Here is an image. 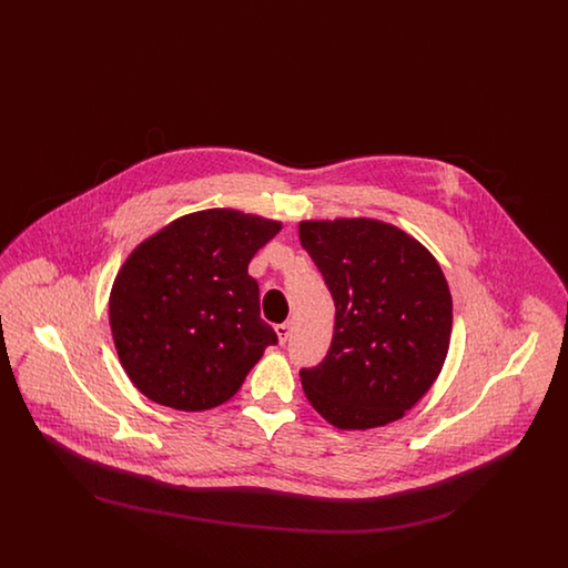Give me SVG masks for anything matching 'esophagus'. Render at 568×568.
Returning <instances> with one entry per match:
<instances>
[{"label": "esophagus", "mask_w": 568, "mask_h": 568, "mask_svg": "<svg viewBox=\"0 0 568 568\" xmlns=\"http://www.w3.org/2000/svg\"><path fill=\"white\" fill-rule=\"evenodd\" d=\"M274 332H276V336H278V343L283 345V343L290 338V334H292V324H278L274 327Z\"/></svg>", "instance_id": "esophagus-1"}]
</instances>
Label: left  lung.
Returning a JSON list of instances; mask_svg holds the SVG:
<instances>
[{
  "instance_id": "obj_1",
  "label": "left lung",
  "mask_w": 568,
  "mask_h": 568,
  "mask_svg": "<svg viewBox=\"0 0 568 568\" xmlns=\"http://www.w3.org/2000/svg\"><path fill=\"white\" fill-rule=\"evenodd\" d=\"M334 297L324 362L300 371L313 408L338 430L405 417L440 375L452 341V294L433 253L405 230L371 216L297 225Z\"/></svg>"
}]
</instances>
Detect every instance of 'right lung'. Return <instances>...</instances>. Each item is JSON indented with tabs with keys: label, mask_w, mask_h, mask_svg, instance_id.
<instances>
[{
	"label": "right lung",
	"mask_w": 568,
	"mask_h": 568,
	"mask_svg": "<svg viewBox=\"0 0 568 568\" xmlns=\"http://www.w3.org/2000/svg\"><path fill=\"white\" fill-rule=\"evenodd\" d=\"M281 227L268 216L206 209L170 221L128 255L110 290L109 322L140 394L195 413L241 389L276 343L248 262Z\"/></svg>",
	"instance_id": "1"
}]
</instances>
